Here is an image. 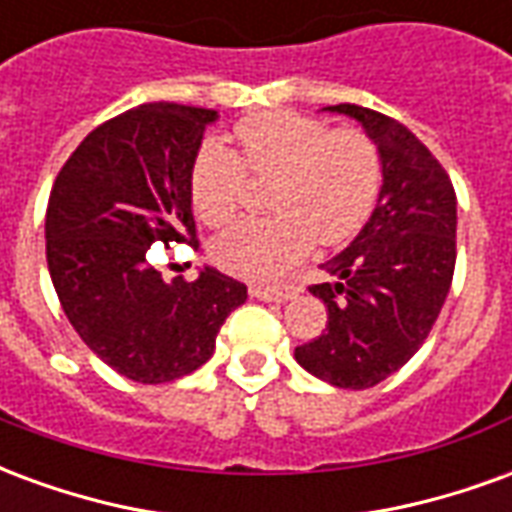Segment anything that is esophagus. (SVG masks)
<instances>
[{"instance_id": "obj_1", "label": "esophagus", "mask_w": 512, "mask_h": 512, "mask_svg": "<svg viewBox=\"0 0 512 512\" xmlns=\"http://www.w3.org/2000/svg\"><path fill=\"white\" fill-rule=\"evenodd\" d=\"M249 293H252L255 299H263V301H288L299 293V288H296V285H282V288H263V285H252Z\"/></svg>"}]
</instances>
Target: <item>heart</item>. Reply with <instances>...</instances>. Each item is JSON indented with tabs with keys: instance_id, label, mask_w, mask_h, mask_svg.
I'll use <instances>...</instances> for the list:
<instances>
[{
	"instance_id": "1",
	"label": "heart",
	"mask_w": 512,
	"mask_h": 512,
	"mask_svg": "<svg viewBox=\"0 0 512 512\" xmlns=\"http://www.w3.org/2000/svg\"><path fill=\"white\" fill-rule=\"evenodd\" d=\"M238 147L208 139L189 172V197L205 224L233 222L249 178L271 180V216L244 219L211 244L213 263L235 277L271 282L288 274L310 249L343 244L376 208L381 156L356 128H329L323 120L271 109L235 126Z\"/></svg>"
}]
</instances>
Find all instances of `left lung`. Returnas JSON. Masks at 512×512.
Wrapping results in <instances>:
<instances>
[{
  "mask_svg": "<svg viewBox=\"0 0 512 512\" xmlns=\"http://www.w3.org/2000/svg\"><path fill=\"white\" fill-rule=\"evenodd\" d=\"M378 145L384 186L365 230L323 263L310 285L329 321L321 337L296 348L312 376L340 389L381 384L428 340L455 271V189L439 158L395 117L337 104Z\"/></svg>",
  "mask_w": 512,
  "mask_h": 512,
  "instance_id": "obj_1",
  "label": "left lung"
}]
</instances>
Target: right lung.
<instances>
[{
    "label": "right lung",
    "instance_id": "obj_1",
    "mask_svg": "<svg viewBox=\"0 0 512 512\" xmlns=\"http://www.w3.org/2000/svg\"><path fill=\"white\" fill-rule=\"evenodd\" d=\"M213 109L142 104L76 147L51 186L46 260L62 310L120 376L167 384L211 359L246 285L216 268L164 282L150 246L197 244L189 172Z\"/></svg>",
    "mask_w": 512,
    "mask_h": 512
}]
</instances>
